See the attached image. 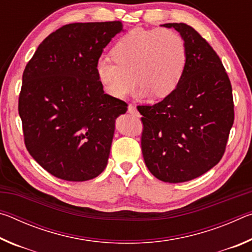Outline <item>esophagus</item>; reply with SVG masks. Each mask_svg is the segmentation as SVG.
Instances as JSON below:
<instances>
[{"label": "esophagus", "instance_id": "34e87169", "mask_svg": "<svg viewBox=\"0 0 252 252\" xmlns=\"http://www.w3.org/2000/svg\"><path fill=\"white\" fill-rule=\"evenodd\" d=\"M127 112L132 113V114H136L138 113V111H136V108L133 104H130L129 106H127Z\"/></svg>", "mask_w": 252, "mask_h": 252}]
</instances>
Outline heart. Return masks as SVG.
Returning <instances> with one entry per match:
<instances>
[{
  "label": "heart",
  "mask_w": 252,
  "mask_h": 252,
  "mask_svg": "<svg viewBox=\"0 0 252 252\" xmlns=\"http://www.w3.org/2000/svg\"><path fill=\"white\" fill-rule=\"evenodd\" d=\"M114 62L99 60L96 76L103 90L116 99L132 92L135 79L143 95L164 97L180 83L187 66L186 42L171 29H134L111 50Z\"/></svg>",
  "instance_id": "obj_1"
}]
</instances>
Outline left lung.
Segmentation results:
<instances>
[{"instance_id":"left-lung-1","label":"left lung","mask_w":252,"mask_h":252,"mask_svg":"<svg viewBox=\"0 0 252 252\" xmlns=\"http://www.w3.org/2000/svg\"><path fill=\"white\" fill-rule=\"evenodd\" d=\"M180 32L187 66L172 93L153 105H138L141 149L153 176L169 183L192 180L219 163L234 121L232 88L219 55L186 23H167Z\"/></svg>"}]
</instances>
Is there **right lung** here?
I'll return each instance as SVG.
<instances>
[{
    "label": "right lung",
    "mask_w": 252,
    "mask_h": 252,
    "mask_svg": "<svg viewBox=\"0 0 252 252\" xmlns=\"http://www.w3.org/2000/svg\"><path fill=\"white\" fill-rule=\"evenodd\" d=\"M122 29L121 21L63 25L24 69L19 95L24 144L62 180H91L108 164L114 122L127 104L105 94L95 65Z\"/></svg>",
    "instance_id": "right-lung-1"
}]
</instances>
